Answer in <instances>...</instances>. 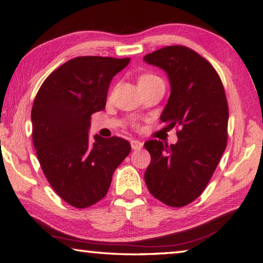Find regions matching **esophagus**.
Listing matches in <instances>:
<instances>
[{
	"label": "esophagus",
	"mask_w": 263,
	"mask_h": 263,
	"mask_svg": "<svg viewBox=\"0 0 263 263\" xmlns=\"http://www.w3.org/2000/svg\"><path fill=\"white\" fill-rule=\"evenodd\" d=\"M131 147H132V149H135V151H139V149H141L142 148V142L141 141H139V140H131Z\"/></svg>",
	"instance_id": "34e87169"
}]
</instances>
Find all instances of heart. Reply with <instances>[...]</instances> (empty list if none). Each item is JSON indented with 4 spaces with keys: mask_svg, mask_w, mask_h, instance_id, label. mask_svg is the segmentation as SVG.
I'll return each mask as SVG.
<instances>
[{
    "mask_svg": "<svg viewBox=\"0 0 263 263\" xmlns=\"http://www.w3.org/2000/svg\"><path fill=\"white\" fill-rule=\"evenodd\" d=\"M157 78L158 77H155V75H153V74H142L139 78V83L148 81V80H152V79H157Z\"/></svg>",
    "mask_w": 263,
    "mask_h": 263,
    "instance_id": "obj_1",
    "label": "heart"
}]
</instances>
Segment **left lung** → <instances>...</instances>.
<instances>
[{
    "mask_svg": "<svg viewBox=\"0 0 263 263\" xmlns=\"http://www.w3.org/2000/svg\"><path fill=\"white\" fill-rule=\"evenodd\" d=\"M144 60L167 73L171 96L160 119L180 127L174 145L145 142L151 154L145 182L155 198L181 208L201 196L226 148L228 100L216 69L189 47L167 46Z\"/></svg>",
    "mask_w": 263,
    "mask_h": 263,
    "instance_id": "8db88e82",
    "label": "left lung"
}]
</instances>
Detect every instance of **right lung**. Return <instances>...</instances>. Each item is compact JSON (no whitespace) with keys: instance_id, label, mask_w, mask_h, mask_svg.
Wrapping results in <instances>:
<instances>
[{"instance_id":"1","label":"right lung","mask_w":263,"mask_h":263,"mask_svg":"<svg viewBox=\"0 0 263 263\" xmlns=\"http://www.w3.org/2000/svg\"><path fill=\"white\" fill-rule=\"evenodd\" d=\"M130 58L78 57L65 62L43 82L31 119L32 140L44 175L69 205H94L108 193L115 169L131 151L119 137L94 136L91 115L105 108L112 78Z\"/></svg>"}]
</instances>
